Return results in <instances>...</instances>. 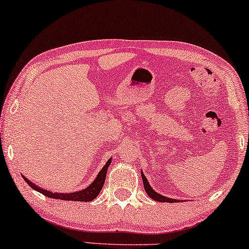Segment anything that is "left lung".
Returning a JSON list of instances; mask_svg holds the SVG:
<instances>
[{"instance_id":"1","label":"left lung","mask_w":249,"mask_h":249,"mask_svg":"<svg viewBox=\"0 0 249 249\" xmlns=\"http://www.w3.org/2000/svg\"><path fill=\"white\" fill-rule=\"evenodd\" d=\"M142 183H144V188H145V192L147 193V195L151 197L152 199L156 200V202H166V203H176L177 199H172V198H168V197L165 196H162L161 194L156 193L154 189H152V187L149 186V183L147 181V179H146V177L144 176V173H142ZM179 202V200H178Z\"/></svg>"}]
</instances>
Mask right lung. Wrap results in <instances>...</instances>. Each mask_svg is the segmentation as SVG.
Wrapping results in <instances>:
<instances>
[{
    "instance_id": "right-lung-1",
    "label": "right lung",
    "mask_w": 249,
    "mask_h": 249,
    "mask_svg": "<svg viewBox=\"0 0 249 249\" xmlns=\"http://www.w3.org/2000/svg\"><path fill=\"white\" fill-rule=\"evenodd\" d=\"M111 163V159L107 162V164L104 165V168L101 170L98 176L96 177V179L94 180L93 183L90 186H88L86 189L80 190V192H76V193H67V194H57V193H52V192H47V190H44L40 188V187L34 185L32 181H29L28 179L23 177V179L26 180V182L32 187L33 189L37 190L43 195H45L46 197H51V198H55V199H63V200H74V202H90L94 198H96L98 194H100L102 187L104 185L105 178H107V171L108 165Z\"/></svg>"
}]
</instances>
